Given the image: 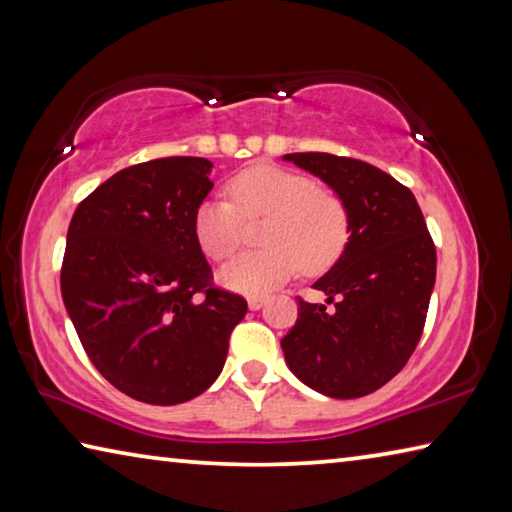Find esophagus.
<instances>
[{"mask_svg":"<svg viewBox=\"0 0 512 512\" xmlns=\"http://www.w3.org/2000/svg\"><path fill=\"white\" fill-rule=\"evenodd\" d=\"M264 302H266V296H250L248 298V307L253 309V311H257V309L264 307Z\"/></svg>","mask_w":512,"mask_h":512,"instance_id":"34e87169","label":"esophagus"}]
</instances>
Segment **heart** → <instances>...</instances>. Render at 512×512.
<instances>
[{"label": "heart", "mask_w": 512, "mask_h": 512, "mask_svg": "<svg viewBox=\"0 0 512 512\" xmlns=\"http://www.w3.org/2000/svg\"><path fill=\"white\" fill-rule=\"evenodd\" d=\"M230 201H205L194 216L196 241L214 262H225L246 241V223L262 221L266 248L241 255L221 271L225 287L257 296L298 271L320 275L350 241V210L332 189L302 173L255 164L228 183Z\"/></svg>", "instance_id": "1"}]
</instances>
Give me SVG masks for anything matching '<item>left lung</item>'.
<instances>
[{
  "mask_svg": "<svg viewBox=\"0 0 512 512\" xmlns=\"http://www.w3.org/2000/svg\"><path fill=\"white\" fill-rule=\"evenodd\" d=\"M339 194L350 241L314 284L325 305L298 298V320L282 339L289 368L314 391L352 400L388 384L413 350L436 282V246L409 187L386 171L332 153H289Z\"/></svg>",
  "mask_w": 512,
  "mask_h": 512,
  "instance_id": "1",
  "label": "left lung"
}]
</instances>
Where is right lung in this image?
<instances>
[{
	"instance_id": "right-lung-1",
	"label": "right lung",
	"mask_w": 512,
	"mask_h": 512,
	"mask_svg": "<svg viewBox=\"0 0 512 512\" xmlns=\"http://www.w3.org/2000/svg\"><path fill=\"white\" fill-rule=\"evenodd\" d=\"M210 171L205 158L133 164L83 198L67 230L60 291L83 350L146 404L210 388L248 311L244 296L214 287L196 241Z\"/></svg>"
}]
</instances>
